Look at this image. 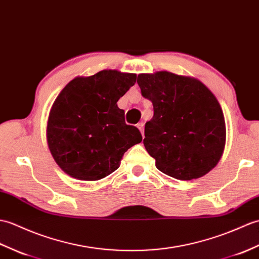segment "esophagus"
<instances>
[{
  "mask_svg": "<svg viewBox=\"0 0 259 259\" xmlns=\"http://www.w3.org/2000/svg\"><path fill=\"white\" fill-rule=\"evenodd\" d=\"M143 127H144V124H143V122H139L137 124V128L140 130V132L142 134V136H143Z\"/></svg>",
  "mask_w": 259,
  "mask_h": 259,
  "instance_id": "esophagus-1",
  "label": "esophagus"
}]
</instances>
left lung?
Wrapping results in <instances>:
<instances>
[{"mask_svg":"<svg viewBox=\"0 0 259 259\" xmlns=\"http://www.w3.org/2000/svg\"><path fill=\"white\" fill-rule=\"evenodd\" d=\"M137 81L153 105L143 144L157 169L183 181L205 176L226 141L223 110L213 93L196 78L164 70L140 74Z\"/></svg>","mask_w":259,"mask_h":259,"instance_id":"8db88e82","label":"left lung"}]
</instances>
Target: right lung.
Wrapping results in <instances>:
<instances>
[{"label":"right lung","instance_id":"1","mask_svg":"<svg viewBox=\"0 0 259 259\" xmlns=\"http://www.w3.org/2000/svg\"><path fill=\"white\" fill-rule=\"evenodd\" d=\"M137 75L105 69L76 77L62 90L47 120L48 149L59 167L81 181H97L120 166L124 152L140 143L138 128L124 122L117 102Z\"/></svg>","mask_w":259,"mask_h":259}]
</instances>
